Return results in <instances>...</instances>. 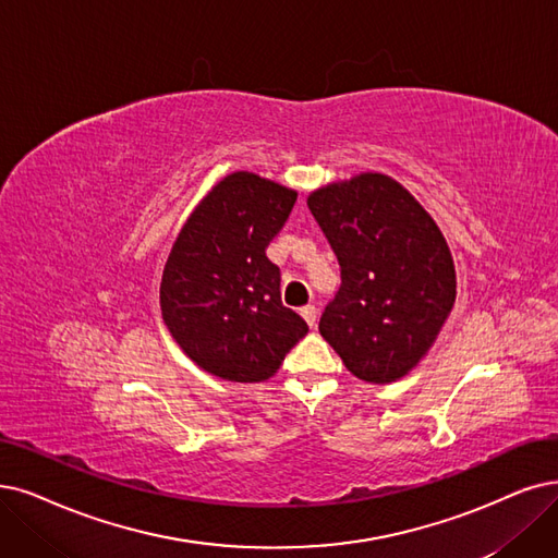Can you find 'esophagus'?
<instances>
[{
	"label": "esophagus",
	"instance_id": "esophagus-1",
	"mask_svg": "<svg viewBox=\"0 0 558 558\" xmlns=\"http://www.w3.org/2000/svg\"><path fill=\"white\" fill-rule=\"evenodd\" d=\"M300 316H302L311 327H314V325H316V318H318V311H316L314 304H306V306L300 308Z\"/></svg>",
	"mask_w": 558,
	"mask_h": 558
}]
</instances>
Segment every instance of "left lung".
<instances>
[{
  "label": "left lung",
  "mask_w": 558,
  "mask_h": 558,
  "mask_svg": "<svg viewBox=\"0 0 558 558\" xmlns=\"http://www.w3.org/2000/svg\"><path fill=\"white\" fill-rule=\"evenodd\" d=\"M308 210L341 265L320 318L323 339L364 383L408 375L456 304V267L435 219L385 173L311 192Z\"/></svg>",
  "instance_id": "1"
}]
</instances>
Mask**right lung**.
Wrapping results in <instances>:
<instances>
[{
	"label": "right lung",
	"mask_w": 558,
	"mask_h": 558,
	"mask_svg": "<svg viewBox=\"0 0 558 558\" xmlns=\"http://www.w3.org/2000/svg\"><path fill=\"white\" fill-rule=\"evenodd\" d=\"M298 192L252 171L229 173L198 202L167 258L160 306L175 343L229 383H263L306 337L281 302L279 267L265 256Z\"/></svg>",
	"instance_id": "right-lung-1"
}]
</instances>
